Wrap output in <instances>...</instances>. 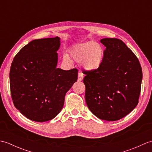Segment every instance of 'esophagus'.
Here are the masks:
<instances>
[{"mask_svg": "<svg viewBox=\"0 0 152 152\" xmlns=\"http://www.w3.org/2000/svg\"><path fill=\"white\" fill-rule=\"evenodd\" d=\"M83 79V74L81 72L78 73V81H82Z\"/></svg>", "mask_w": 152, "mask_h": 152, "instance_id": "esophagus-1", "label": "esophagus"}]
</instances>
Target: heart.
Returning a JSON list of instances; mask_svg holds the SVG:
<instances>
[{
    "mask_svg": "<svg viewBox=\"0 0 152 152\" xmlns=\"http://www.w3.org/2000/svg\"><path fill=\"white\" fill-rule=\"evenodd\" d=\"M104 51L102 46L95 42L80 43L71 48L69 56L64 55L63 63L70 64V59L81 63L82 67L89 72H95L101 67L104 61Z\"/></svg>",
    "mask_w": 152,
    "mask_h": 152,
    "instance_id": "b5f03b06",
    "label": "heart"
}]
</instances>
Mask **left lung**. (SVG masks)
Listing matches in <instances>:
<instances>
[{
    "mask_svg": "<svg viewBox=\"0 0 152 152\" xmlns=\"http://www.w3.org/2000/svg\"><path fill=\"white\" fill-rule=\"evenodd\" d=\"M106 47L101 67L86 76L87 106L98 118L117 121L136 107L140 93L142 71L138 58L118 38H103Z\"/></svg>",
    "mask_w": 152,
    "mask_h": 152,
    "instance_id": "left-lung-1",
    "label": "left lung"
}]
</instances>
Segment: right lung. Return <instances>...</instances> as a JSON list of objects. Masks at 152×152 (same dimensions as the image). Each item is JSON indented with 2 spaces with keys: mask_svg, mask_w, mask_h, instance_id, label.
Here are the masks:
<instances>
[{
  "mask_svg": "<svg viewBox=\"0 0 152 152\" xmlns=\"http://www.w3.org/2000/svg\"><path fill=\"white\" fill-rule=\"evenodd\" d=\"M60 38L34 40L12 61L10 86L15 107L28 119L51 120L63 108L64 96L78 79V70L57 68Z\"/></svg>",
  "mask_w": 152,
  "mask_h": 152,
  "instance_id": "1",
  "label": "right lung"
}]
</instances>
